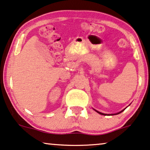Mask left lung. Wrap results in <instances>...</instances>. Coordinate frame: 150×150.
<instances>
[{
	"label": "left lung",
	"instance_id": "left-lung-1",
	"mask_svg": "<svg viewBox=\"0 0 150 150\" xmlns=\"http://www.w3.org/2000/svg\"><path fill=\"white\" fill-rule=\"evenodd\" d=\"M126 108H125L124 109H123L122 110H121V111H120V112H117V113H115V114H106V113H103V112H99V111H98V110H96V109H94V108H93V110H96V111L98 113H99V114H100V115H118V114L121 113V112L124 111V110L125 109H126Z\"/></svg>",
	"mask_w": 150,
	"mask_h": 150
}]
</instances>
